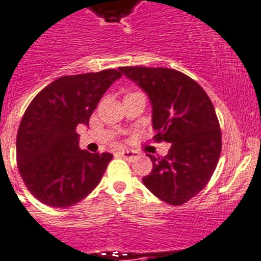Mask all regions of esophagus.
<instances>
[{
  "mask_svg": "<svg viewBox=\"0 0 261 261\" xmlns=\"http://www.w3.org/2000/svg\"><path fill=\"white\" fill-rule=\"evenodd\" d=\"M118 153L121 154L124 159L126 160H132V159H136V157L139 156V152H136V150H130V149H121Z\"/></svg>",
  "mask_w": 261,
  "mask_h": 261,
  "instance_id": "1",
  "label": "esophagus"
}]
</instances>
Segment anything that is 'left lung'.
Segmentation results:
<instances>
[{"label": "left lung", "mask_w": 261, "mask_h": 261, "mask_svg": "<svg viewBox=\"0 0 261 261\" xmlns=\"http://www.w3.org/2000/svg\"><path fill=\"white\" fill-rule=\"evenodd\" d=\"M148 94L156 141L171 143L167 156L148 154L153 169L143 182L156 197L182 205L212 177L221 153V130L212 101L195 80L168 68H120Z\"/></svg>", "instance_id": "1"}]
</instances>
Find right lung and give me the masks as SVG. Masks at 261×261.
<instances>
[{"label": "right lung", "mask_w": 261, "mask_h": 261, "mask_svg": "<svg viewBox=\"0 0 261 261\" xmlns=\"http://www.w3.org/2000/svg\"><path fill=\"white\" fill-rule=\"evenodd\" d=\"M121 76L120 70L107 69L60 77L29 104L17 132V165L41 203L72 206L100 182L113 156L80 149L76 128L89 125L101 97Z\"/></svg>", "instance_id": "obj_1"}]
</instances>
